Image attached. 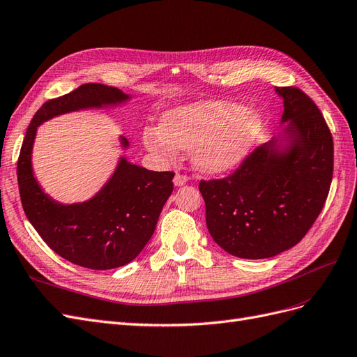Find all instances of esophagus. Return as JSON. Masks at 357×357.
Listing matches in <instances>:
<instances>
[{
	"instance_id": "34e87169",
	"label": "esophagus",
	"mask_w": 357,
	"mask_h": 357,
	"mask_svg": "<svg viewBox=\"0 0 357 357\" xmlns=\"http://www.w3.org/2000/svg\"><path fill=\"white\" fill-rule=\"evenodd\" d=\"M188 180H189V177L186 174H181V172H177V174L174 176V185L176 186H183V185H186Z\"/></svg>"
}]
</instances>
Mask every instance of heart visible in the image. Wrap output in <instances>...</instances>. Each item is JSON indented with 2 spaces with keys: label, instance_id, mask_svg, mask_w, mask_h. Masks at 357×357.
<instances>
[{
  "label": "heart",
  "instance_id": "b5f03b06",
  "mask_svg": "<svg viewBox=\"0 0 357 357\" xmlns=\"http://www.w3.org/2000/svg\"><path fill=\"white\" fill-rule=\"evenodd\" d=\"M257 114L226 101L197 102L164 114L159 126H147L143 143L162 162H172L178 149L190 150L201 171L220 172L238 164L259 132Z\"/></svg>",
  "mask_w": 357,
  "mask_h": 357
}]
</instances>
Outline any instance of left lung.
<instances>
[{
    "label": "left lung",
    "mask_w": 357,
    "mask_h": 357,
    "mask_svg": "<svg viewBox=\"0 0 357 357\" xmlns=\"http://www.w3.org/2000/svg\"><path fill=\"white\" fill-rule=\"evenodd\" d=\"M291 146L275 142L252 150L225 178L201 180L205 220L213 240L243 259L273 257L298 244L326 202L333 172V139L319 107L296 86H275Z\"/></svg>",
    "instance_id": "obj_1"
}]
</instances>
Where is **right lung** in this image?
Listing matches in <instances>:
<instances>
[{
    "instance_id": "right-lung-1",
    "label": "right lung",
    "mask_w": 357,
    "mask_h": 357,
    "mask_svg": "<svg viewBox=\"0 0 357 357\" xmlns=\"http://www.w3.org/2000/svg\"><path fill=\"white\" fill-rule=\"evenodd\" d=\"M126 98L113 86L86 83L46 101L32 117L17 159L19 193L28 220L53 252L89 269L119 268L138 256L152 238L162 207L174 189V172L149 171L122 159L91 201L62 205L43 192L32 174V144L37 126L53 116ZM122 146H128L126 138Z\"/></svg>"
}]
</instances>
